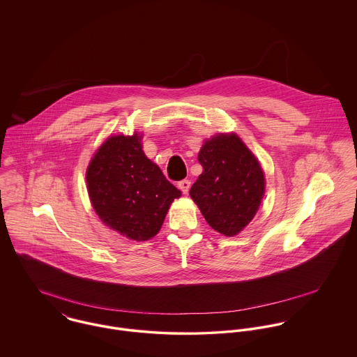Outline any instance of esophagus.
<instances>
[{
    "mask_svg": "<svg viewBox=\"0 0 357 357\" xmlns=\"http://www.w3.org/2000/svg\"><path fill=\"white\" fill-rule=\"evenodd\" d=\"M190 187H191V181H190V180H181V181H178V188H180L184 194H188Z\"/></svg>",
    "mask_w": 357,
    "mask_h": 357,
    "instance_id": "34e87169",
    "label": "esophagus"
}]
</instances>
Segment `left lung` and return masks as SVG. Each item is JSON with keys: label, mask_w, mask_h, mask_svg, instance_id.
<instances>
[{"label": "left lung", "mask_w": 357, "mask_h": 357, "mask_svg": "<svg viewBox=\"0 0 357 357\" xmlns=\"http://www.w3.org/2000/svg\"><path fill=\"white\" fill-rule=\"evenodd\" d=\"M202 174L190 190L207 224L225 236L239 234L255 215L265 192L264 172L235 135L218 133L204 142Z\"/></svg>", "instance_id": "left-lung-1"}]
</instances>
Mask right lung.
Wrapping results in <instances>:
<instances>
[{"label":"right lung","mask_w":357,"mask_h":357,"mask_svg":"<svg viewBox=\"0 0 357 357\" xmlns=\"http://www.w3.org/2000/svg\"><path fill=\"white\" fill-rule=\"evenodd\" d=\"M142 136H109L86 170L88 192L102 222L133 241L155 236L181 197L143 151Z\"/></svg>","instance_id":"add662e5"}]
</instances>
